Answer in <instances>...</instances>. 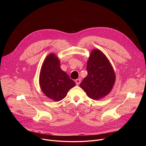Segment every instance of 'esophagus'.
Masks as SVG:
<instances>
[{"instance_id":"34e87169","label":"esophagus","mask_w":146,"mask_h":146,"mask_svg":"<svg viewBox=\"0 0 146 146\" xmlns=\"http://www.w3.org/2000/svg\"><path fill=\"white\" fill-rule=\"evenodd\" d=\"M75 82H76V85H79L80 82H81V80H80V78H77V79H76V80H75Z\"/></svg>"}]
</instances>
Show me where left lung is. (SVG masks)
<instances>
[{"label": "left lung", "mask_w": 146, "mask_h": 146, "mask_svg": "<svg viewBox=\"0 0 146 146\" xmlns=\"http://www.w3.org/2000/svg\"><path fill=\"white\" fill-rule=\"evenodd\" d=\"M87 76L80 85L88 96L98 100L108 95L115 80L113 68L106 55L98 49L92 51L87 62Z\"/></svg>", "instance_id": "8db88e82"}]
</instances>
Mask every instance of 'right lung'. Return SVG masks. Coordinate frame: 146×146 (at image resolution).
<instances>
[{
    "label": "right lung",
    "mask_w": 146,
    "mask_h": 146,
    "mask_svg": "<svg viewBox=\"0 0 146 146\" xmlns=\"http://www.w3.org/2000/svg\"><path fill=\"white\" fill-rule=\"evenodd\" d=\"M39 83L44 94L56 102L65 98L76 86L74 81L61 69L59 59L52 53L46 58L41 66Z\"/></svg>",
    "instance_id": "1"
}]
</instances>
